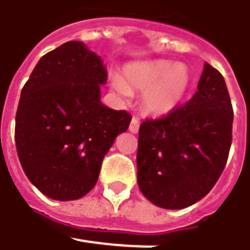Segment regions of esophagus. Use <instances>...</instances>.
<instances>
[{
    "mask_svg": "<svg viewBox=\"0 0 250 250\" xmlns=\"http://www.w3.org/2000/svg\"><path fill=\"white\" fill-rule=\"evenodd\" d=\"M128 130L134 134L138 133V130H140V122H138L137 117H133V119H131V123L128 125Z\"/></svg>",
    "mask_w": 250,
    "mask_h": 250,
    "instance_id": "34e87169",
    "label": "esophagus"
}]
</instances>
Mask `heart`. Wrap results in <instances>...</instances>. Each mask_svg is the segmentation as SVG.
Here are the masks:
<instances>
[{
	"label": "heart",
	"mask_w": 250,
	"mask_h": 250,
	"mask_svg": "<svg viewBox=\"0 0 250 250\" xmlns=\"http://www.w3.org/2000/svg\"><path fill=\"white\" fill-rule=\"evenodd\" d=\"M189 84L188 67L165 59L134 62L123 69L122 79H112V87L123 97L130 95V91H144V108L152 115L174 110L183 102Z\"/></svg>",
	"instance_id": "b5f03b06"
}]
</instances>
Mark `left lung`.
I'll use <instances>...</instances> for the list:
<instances>
[{
  "label": "left lung",
  "instance_id": "obj_1",
  "mask_svg": "<svg viewBox=\"0 0 250 250\" xmlns=\"http://www.w3.org/2000/svg\"><path fill=\"white\" fill-rule=\"evenodd\" d=\"M234 112L224 77L205 63L185 105L140 125L137 181L163 209H184L210 192L226 167Z\"/></svg>",
  "mask_w": 250,
  "mask_h": 250
}]
</instances>
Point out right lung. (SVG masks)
<instances>
[{
    "label": "right lung",
    "instance_id": "1",
    "mask_svg": "<svg viewBox=\"0 0 250 250\" xmlns=\"http://www.w3.org/2000/svg\"><path fill=\"white\" fill-rule=\"evenodd\" d=\"M102 59L69 41L39 61L23 85L15 141L23 171L48 198L74 201L98 181L101 165L131 116L101 102Z\"/></svg>",
    "mask_w": 250,
    "mask_h": 250
}]
</instances>
